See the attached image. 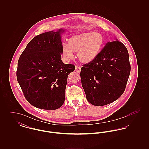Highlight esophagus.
Wrapping results in <instances>:
<instances>
[{"label": "esophagus", "mask_w": 149, "mask_h": 149, "mask_svg": "<svg viewBox=\"0 0 149 149\" xmlns=\"http://www.w3.org/2000/svg\"><path fill=\"white\" fill-rule=\"evenodd\" d=\"M75 71H77V72H80V70H81V68L80 67H79V66H76V68H75Z\"/></svg>", "instance_id": "obj_1"}]
</instances>
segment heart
Returning a JSON list of instances; mask_svg holds the SVG:
<instances>
[{
	"label": "heart",
	"instance_id": "1",
	"mask_svg": "<svg viewBox=\"0 0 149 149\" xmlns=\"http://www.w3.org/2000/svg\"><path fill=\"white\" fill-rule=\"evenodd\" d=\"M103 35L97 32H85L71 36L68 44L64 43L62 55L69 60L73 58V52H77L79 60L83 64H89L98 56L104 44Z\"/></svg>",
	"mask_w": 149,
	"mask_h": 149
}]
</instances>
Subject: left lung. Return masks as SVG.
I'll return each instance as SVG.
<instances>
[{"mask_svg":"<svg viewBox=\"0 0 149 149\" xmlns=\"http://www.w3.org/2000/svg\"><path fill=\"white\" fill-rule=\"evenodd\" d=\"M116 40L107 43L94 61L81 67L82 86L94 106L111 103L125 90L131 71L129 55L126 46Z\"/></svg>","mask_w":149,"mask_h":149,"instance_id":"obj_1","label":"left lung"}]
</instances>
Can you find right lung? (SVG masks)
Here are the masks:
<instances>
[{"instance_id":"1","label":"right lung","mask_w":149,"mask_h":149,"mask_svg":"<svg viewBox=\"0 0 149 149\" xmlns=\"http://www.w3.org/2000/svg\"><path fill=\"white\" fill-rule=\"evenodd\" d=\"M63 32L60 29L36 36L18 60L17 81L25 98L36 108L55 110L64 104L68 77L75 67L61 60Z\"/></svg>"}]
</instances>
